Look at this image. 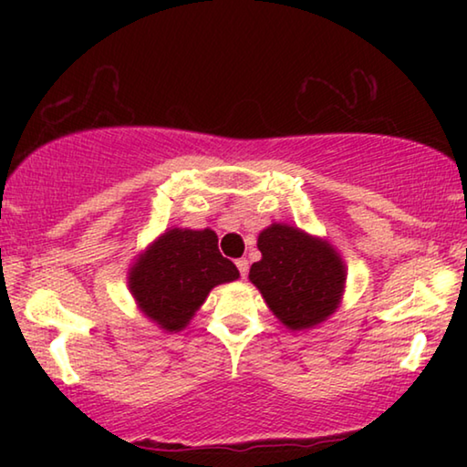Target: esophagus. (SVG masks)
I'll use <instances>...</instances> for the list:
<instances>
[{
    "label": "esophagus",
    "mask_w": 467,
    "mask_h": 467,
    "mask_svg": "<svg viewBox=\"0 0 467 467\" xmlns=\"http://www.w3.org/2000/svg\"><path fill=\"white\" fill-rule=\"evenodd\" d=\"M234 264H236V267H239V274L244 278V275H247V272H249V262H247V259L241 257V259H236Z\"/></svg>",
    "instance_id": "34e87169"
}]
</instances>
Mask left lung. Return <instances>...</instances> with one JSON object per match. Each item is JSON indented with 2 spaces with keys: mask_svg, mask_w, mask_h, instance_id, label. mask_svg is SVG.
I'll return each mask as SVG.
<instances>
[{
  "mask_svg": "<svg viewBox=\"0 0 467 467\" xmlns=\"http://www.w3.org/2000/svg\"><path fill=\"white\" fill-rule=\"evenodd\" d=\"M257 247L262 259L251 265L249 280L284 326L306 329L336 311L346 270L327 243L295 226L272 224L259 234Z\"/></svg>",
  "mask_w": 467,
  "mask_h": 467,
  "instance_id": "obj_1",
  "label": "left lung"
}]
</instances>
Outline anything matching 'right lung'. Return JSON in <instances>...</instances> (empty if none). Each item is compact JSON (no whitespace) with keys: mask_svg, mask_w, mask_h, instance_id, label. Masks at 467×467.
I'll use <instances>...</instances> for the list:
<instances>
[{"mask_svg":"<svg viewBox=\"0 0 467 467\" xmlns=\"http://www.w3.org/2000/svg\"><path fill=\"white\" fill-rule=\"evenodd\" d=\"M236 278L239 270L218 251L214 231L172 228L131 267L130 290L150 319L162 329L179 331L212 288Z\"/></svg>","mask_w":467,"mask_h":467,"instance_id":"add662e5","label":"right lung"}]
</instances>
